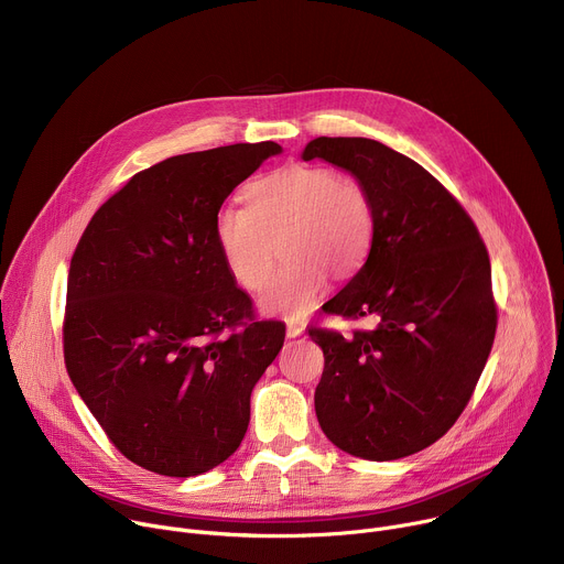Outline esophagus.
<instances>
[{"instance_id":"34e87169","label":"esophagus","mask_w":564,"mask_h":564,"mask_svg":"<svg viewBox=\"0 0 564 564\" xmlns=\"http://www.w3.org/2000/svg\"><path fill=\"white\" fill-rule=\"evenodd\" d=\"M303 330H305V324H299V321H290L288 328H285V333H288V337H290V339H294V337L303 335Z\"/></svg>"}]
</instances>
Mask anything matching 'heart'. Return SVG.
<instances>
[{"label":"heart","instance_id":"1","mask_svg":"<svg viewBox=\"0 0 564 564\" xmlns=\"http://www.w3.org/2000/svg\"><path fill=\"white\" fill-rule=\"evenodd\" d=\"M214 238L231 279L248 292L265 285L276 243L285 263L270 279L261 310L301 318L321 301L328 272L352 276L375 240V205L352 176L288 165L248 187V205H223Z\"/></svg>","mask_w":564,"mask_h":564}]
</instances>
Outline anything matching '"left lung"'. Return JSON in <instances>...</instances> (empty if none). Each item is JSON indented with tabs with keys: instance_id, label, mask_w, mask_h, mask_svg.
<instances>
[{
	"instance_id": "8db88e82",
	"label": "left lung",
	"mask_w": 564,
	"mask_h": 564,
	"mask_svg": "<svg viewBox=\"0 0 564 564\" xmlns=\"http://www.w3.org/2000/svg\"><path fill=\"white\" fill-rule=\"evenodd\" d=\"M314 158L350 172L375 205L364 268L324 305L372 316L375 328L350 337L307 328L326 359L316 420L355 457H406L457 422L487 366L498 328L489 252L457 198L409 155L370 138L321 135L303 149Z\"/></svg>"
}]
</instances>
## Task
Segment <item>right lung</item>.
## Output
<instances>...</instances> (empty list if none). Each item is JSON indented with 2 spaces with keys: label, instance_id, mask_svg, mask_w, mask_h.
Masks as SVG:
<instances>
[{
  "label": "right lung",
  "instance_id": "obj_1",
  "mask_svg": "<svg viewBox=\"0 0 564 564\" xmlns=\"http://www.w3.org/2000/svg\"><path fill=\"white\" fill-rule=\"evenodd\" d=\"M281 153L238 142L138 172L73 252L64 364L85 404L133 464L200 475L246 437L250 394L285 326L257 321L214 238L236 185Z\"/></svg>",
  "mask_w": 564,
  "mask_h": 564
}]
</instances>
